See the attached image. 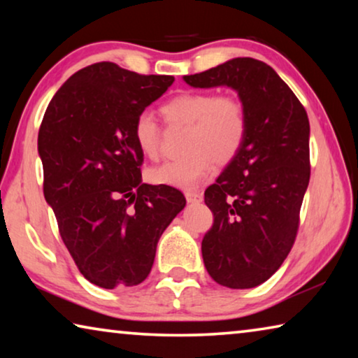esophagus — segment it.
Segmentation results:
<instances>
[{
	"instance_id": "obj_1",
	"label": "esophagus",
	"mask_w": 358,
	"mask_h": 358,
	"mask_svg": "<svg viewBox=\"0 0 358 358\" xmlns=\"http://www.w3.org/2000/svg\"><path fill=\"white\" fill-rule=\"evenodd\" d=\"M185 197H186V201L191 202V203L202 202V199H203L202 192H197V191H186L185 192Z\"/></svg>"
}]
</instances>
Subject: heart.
I'll return each instance as SVG.
<instances>
[{
  "label": "heart",
  "mask_w": 358,
  "mask_h": 358,
  "mask_svg": "<svg viewBox=\"0 0 358 358\" xmlns=\"http://www.w3.org/2000/svg\"><path fill=\"white\" fill-rule=\"evenodd\" d=\"M167 123L186 126L185 155L151 169L148 178L157 185L192 187L207 178L211 162L226 166L243 148L250 129L243 101L215 92H185L161 107ZM132 136L142 153L156 159L161 151V126L153 113L141 112L134 120Z\"/></svg>",
  "instance_id": "1"
}]
</instances>
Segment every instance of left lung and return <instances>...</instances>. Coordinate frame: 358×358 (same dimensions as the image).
<instances>
[{
	"label": "left lung",
	"mask_w": 358,
	"mask_h": 358,
	"mask_svg": "<svg viewBox=\"0 0 358 358\" xmlns=\"http://www.w3.org/2000/svg\"><path fill=\"white\" fill-rule=\"evenodd\" d=\"M183 78L196 88L227 85L246 107L243 148L205 191L213 226L202 240V256L221 286L256 287L282 265L299 232L311 175L306 110L286 82L254 58H234Z\"/></svg>",
	"instance_id": "obj_1"
}]
</instances>
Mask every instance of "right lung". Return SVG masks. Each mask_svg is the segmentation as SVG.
I'll use <instances>...</instances> for the list:
<instances>
[{"instance_id": "add662e5", "label": "right lung", "mask_w": 358, "mask_h": 358, "mask_svg": "<svg viewBox=\"0 0 358 358\" xmlns=\"http://www.w3.org/2000/svg\"><path fill=\"white\" fill-rule=\"evenodd\" d=\"M173 80L90 64L66 80L42 118L44 197L78 271L99 287L141 284L186 205L172 186L142 183L143 153L132 136L137 115Z\"/></svg>"}]
</instances>
